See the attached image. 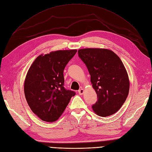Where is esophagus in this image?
<instances>
[{
  "instance_id": "1",
  "label": "esophagus",
  "mask_w": 152,
  "mask_h": 152,
  "mask_svg": "<svg viewBox=\"0 0 152 152\" xmlns=\"http://www.w3.org/2000/svg\"><path fill=\"white\" fill-rule=\"evenodd\" d=\"M84 89H83V88H81V89H80V90L78 91V93H79V94L80 95H82V94H83V93H84Z\"/></svg>"
}]
</instances>
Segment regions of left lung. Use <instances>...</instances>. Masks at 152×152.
Here are the masks:
<instances>
[{
    "label": "left lung",
    "mask_w": 152,
    "mask_h": 152,
    "mask_svg": "<svg viewBox=\"0 0 152 152\" xmlns=\"http://www.w3.org/2000/svg\"><path fill=\"white\" fill-rule=\"evenodd\" d=\"M78 55L86 65L97 96L92 110L101 117L115 114L126 100L130 88L127 72L120 58L105 48L80 49Z\"/></svg>",
    "instance_id": "left-lung-1"
}]
</instances>
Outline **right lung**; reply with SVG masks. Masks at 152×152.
Listing matches in <instances>:
<instances>
[{"mask_svg":"<svg viewBox=\"0 0 152 152\" xmlns=\"http://www.w3.org/2000/svg\"><path fill=\"white\" fill-rule=\"evenodd\" d=\"M76 52L57 50L42 54L30 66L24 82L25 96L33 113L43 121H57L76 94L64 88L63 71Z\"/></svg>","mask_w":152,"mask_h":152,"instance_id":"1","label":"right lung"}]
</instances>
